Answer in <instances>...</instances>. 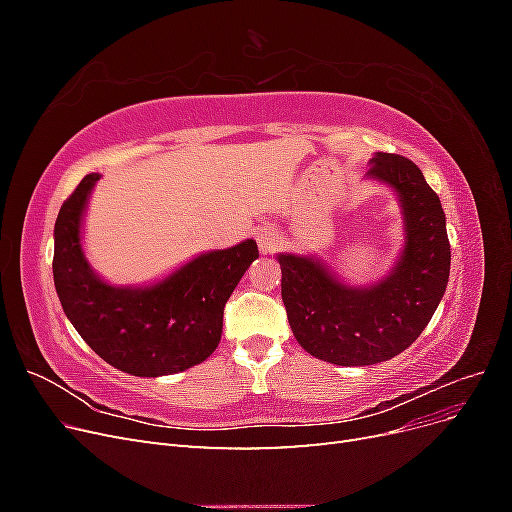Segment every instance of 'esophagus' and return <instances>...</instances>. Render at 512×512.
<instances>
[{
    "mask_svg": "<svg viewBox=\"0 0 512 512\" xmlns=\"http://www.w3.org/2000/svg\"><path fill=\"white\" fill-rule=\"evenodd\" d=\"M282 245V237L280 232H277L273 226H265L258 230V250L260 254H273L277 252V247Z\"/></svg>",
    "mask_w": 512,
    "mask_h": 512,
    "instance_id": "34e87169",
    "label": "esophagus"
}]
</instances>
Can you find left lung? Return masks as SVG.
<instances>
[{"instance_id":"left-lung-1","label":"left lung","mask_w":512,"mask_h":512,"mask_svg":"<svg viewBox=\"0 0 512 512\" xmlns=\"http://www.w3.org/2000/svg\"><path fill=\"white\" fill-rule=\"evenodd\" d=\"M369 179L397 192L406 245L391 273L346 286L314 256L280 254L282 301L305 352L335 365H374L404 352L429 324L451 273V243L438 194L421 168L395 153L369 160Z\"/></svg>"}]
</instances>
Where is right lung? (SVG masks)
Segmentation results:
<instances>
[{
    "mask_svg": "<svg viewBox=\"0 0 512 512\" xmlns=\"http://www.w3.org/2000/svg\"><path fill=\"white\" fill-rule=\"evenodd\" d=\"M98 173L87 175L55 222L53 280L64 314L100 359L158 378L203 363L222 337L224 305L258 258L254 239L200 254L145 288L106 284L81 247V222Z\"/></svg>",
    "mask_w": 512,
    "mask_h": 512,
    "instance_id": "obj_1",
    "label": "right lung"
}]
</instances>
